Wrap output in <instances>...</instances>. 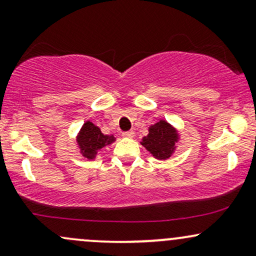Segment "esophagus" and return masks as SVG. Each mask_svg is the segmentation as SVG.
Segmentation results:
<instances>
[{
  "mask_svg": "<svg viewBox=\"0 0 256 256\" xmlns=\"http://www.w3.org/2000/svg\"><path fill=\"white\" fill-rule=\"evenodd\" d=\"M134 136V131H125V132H122V137L132 138Z\"/></svg>",
  "mask_w": 256,
  "mask_h": 256,
  "instance_id": "obj_1",
  "label": "esophagus"
}]
</instances>
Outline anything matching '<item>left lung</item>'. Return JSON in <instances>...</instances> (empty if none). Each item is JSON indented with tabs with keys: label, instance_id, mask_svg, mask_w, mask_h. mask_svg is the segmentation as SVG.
<instances>
[{
	"label": "left lung",
	"instance_id": "1",
	"mask_svg": "<svg viewBox=\"0 0 256 256\" xmlns=\"http://www.w3.org/2000/svg\"><path fill=\"white\" fill-rule=\"evenodd\" d=\"M177 134L168 122L160 120L149 128V134L143 138L142 146H144L155 158L165 160L171 156L174 149Z\"/></svg>",
	"mask_w": 256,
	"mask_h": 256
}]
</instances>
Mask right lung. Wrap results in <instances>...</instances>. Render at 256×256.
<instances>
[{
  "label": "right lung",
  "instance_id": "right-lung-1",
  "mask_svg": "<svg viewBox=\"0 0 256 256\" xmlns=\"http://www.w3.org/2000/svg\"><path fill=\"white\" fill-rule=\"evenodd\" d=\"M78 143L85 158H92L100 149L114 142L113 136L104 134L91 122H86L78 134Z\"/></svg>",
  "mask_w": 256,
  "mask_h": 256
}]
</instances>
